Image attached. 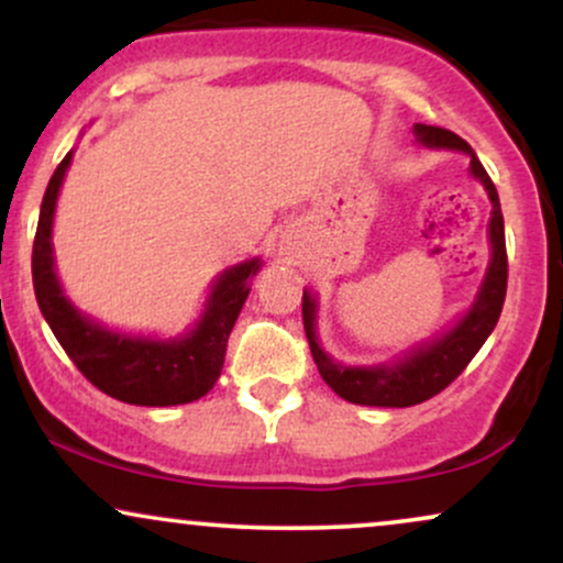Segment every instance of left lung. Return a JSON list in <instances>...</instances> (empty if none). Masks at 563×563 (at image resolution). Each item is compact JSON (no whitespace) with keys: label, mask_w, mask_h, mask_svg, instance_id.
I'll use <instances>...</instances> for the list:
<instances>
[{"label":"left lung","mask_w":563,"mask_h":563,"mask_svg":"<svg viewBox=\"0 0 563 563\" xmlns=\"http://www.w3.org/2000/svg\"><path fill=\"white\" fill-rule=\"evenodd\" d=\"M418 142L429 147H450V151H463L471 156V174L484 185L489 203H493V217H489V245H493V256H489L487 275L479 288V296L471 303V309L463 314L448 333L437 335V339L426 341V344L410 349L405 357H399L391 365H373V367H344L333 363L314 335V320H318V301L309 290H303L301 299V318L303 331H307L309 349H312L314 365H318L322 380L331 389L344 397L346 402L354 405H371V407H410L421 405L431 399L434 394L461 376L466 365L479 352L487 335L497 325V318L503 312V301H506L508 286V256H506V228H503V211L500 198L484 172L482 161L471 151V145L455 132L442 126L416 124L412 126Z\"/></svg>","instance_id":"obj_1"}]
</instances>
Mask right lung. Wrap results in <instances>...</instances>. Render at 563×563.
<instances>
[{"label": "right lung", "instance_id": "1", "mask_svg": "<svg viewBox=\"0 0 563 563\" xmlns=\"http://www.w3.org/2000/svg\"><path fill=\"white\" fill-rule=\"evenodd\" d=\"M70 156L74 153L60 161L44 192L31 254L34 294L44 320L81 376L108 397L145 407H169L200 399L214 389L222 373L230 331L251 290L249 280L260 273L262 260H249L224 269L211 286L196 328L183 339L161 341L108 331L63 296L55 275L53 217Z\"/></svg>", "mask_w": 563, "mask_h": 563}]
</instances>
